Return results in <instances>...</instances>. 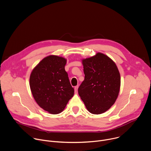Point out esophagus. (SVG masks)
Instances as JSON below:
<instances>
[{
  "label": "esophagus",
  "instance_id": "esophagus-1",
  "mask_svg": "<svg viewBox=\"0 0 151 151\" xmlns=\"http://www.w3.org/2000/svg\"><path fill=\"white\" fill-rule=\"evenodd\" d=\"M78 86H76L75 87V91L76 92H78Z\"/></svg>",
  "mask_w": 151,
  "mask_h": 151
}]
</instances>
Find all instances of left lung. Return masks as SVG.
<instances>
[{
  "mask_svg": "<svg viewBox=\"0 0 151 151\" xmlns=\"http://www.w3.org/2000/svg\"><path fill=\"white\" fill-rule=\"evenodd\" d=\"M85 79L78 93L86 109L93 114L109 110L118 97L121 83L119 69L107 55L97 53L82 60Z\"/></svg>",
  "mask_w": 151,
  "mask_h": 151,
  "instance_id": "obj_1",
  "label": "left lung"
}]
</instances>
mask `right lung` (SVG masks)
<instances>
[{
	"instance_id": "1",
	"label": "right lung",
	"mask_w": 151,
	"mask_h": 151,
	"mask_svg": "<svg viewBox=\"0 0 151 151\" xmlns=\"http://www.w3.org/2000/svg\"><path fill=\"white\" fill-rule=\"evenodd\" d=\"M67 60L50 55L44 58L33 69L29 77V86L37 104L52 114L63 111L74 95L65 66Z\"/></svg>"
}]
</instances>
